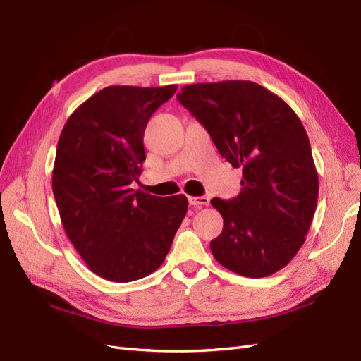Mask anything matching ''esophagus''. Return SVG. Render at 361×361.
Instances as JSON below:
<instances>
[{"label":"esophagus","mask_w":361,"mask_h":361,"mask_svg":"<svg viewBox=\"0 0 361 361\" xmlns=\"http://www.w3.org/2000/svg\"><path fill=\"white\" fill-rule=\"evenodd\" d=\"M189 204L196 208H202L210 204V200L207 196H189Z\"/></svg>","instance_id":"1"}]
</instances>
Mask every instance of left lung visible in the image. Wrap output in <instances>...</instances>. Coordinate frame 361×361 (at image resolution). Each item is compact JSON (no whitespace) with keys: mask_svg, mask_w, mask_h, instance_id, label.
I'll use <instances>...</instances> for the list:
<instances>
[{"mask_svg":"<svg viewBox=\"0 0 361 361\" xmlns=\"http://www.w3.org/2000/svg\"><path fill=\"white\" fill-rule=\"evenodd\" d=\"M178 102L210 133L222 157L243 168L241 192L212 200L224 229L210 243L225 269L270 276L303 246L318 201L307 133L281 97L250 80L183 87Z\"/></svg>","mask_w":361,"mask_h":361,"instance_id":"8db88e82","label":"left lung"}]
</instances>
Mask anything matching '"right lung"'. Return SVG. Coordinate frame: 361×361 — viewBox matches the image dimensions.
<instances>
[{
	"label": "right lung",
	"mask_w": 361,
	"mask_h": 361,
	"mask_svg": "<svg viewBox=\"0 0 361 361\" xmlns=\"http://www.w3.org/2000/svg\"><path fill=\"white\" fill-rule=\"evenodd\" d=\"M177 85H112L85 100L58 139L52 190L68 240L97 276L142 279L164 264L188 197L130 189L145 160L144 132Z\"/></svg>",
	"instance_id": "obj_1"
}]
</instances>
